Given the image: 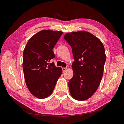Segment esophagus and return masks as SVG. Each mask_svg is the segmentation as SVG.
Segmentation results:
<instances>
[{
    "instance_id": "1",
    "label": "esophagus",
    "mask_w": 124,
    "mask_h": 124,
    "mask_svg": "<svg viewBox=\"0 0 124 124\" xmlns=\"http://www.w3.org/2000/svg\"><path fill=\"white\" fill-rule=\"evenodd\" d=\"M67 69V67H66V68H62V71L63 72H65V71Z\"/></svg>"
}]
</instances>
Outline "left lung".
<instances>
[{
  "label": "left lung",
  "mask_w": 124,
  "mask_h": 124,
  "mask_svg": "<svg viewBox=\"0 0 124 124\" xmlns=\"http://www.w3.org/2000/svg\"><path fill=\"white\" fill-rule=\"evenodd\" d=\"M64 38L72 48L73 76L68 85L71 95L77 100L90 98L98 88L106 60L102 43L86 31L67 33Z\"/></svg>",
  "instance_id": "obj_1"
}]
</instances>
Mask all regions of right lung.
I'll return each mask as SVG.
<instances>
[{
  "label": "right lung",
  "mask_w": 124,
  "mask_h": 124,
  "mask_svg": "<svg viewBox=\"0 0 124 124\" xmlns=\"http://www.w3.org/2000/svg\"><path fill=\"white\" fill-rule=\"evenodd\" d=\"M62 31L43 30L31 37L23 52V69L26 85L32 94L40 99L49 96L62 73L53 62V48Z\"/></svg>",
  "instance_id": "add662e5"
}]
</instances>
